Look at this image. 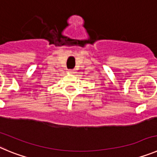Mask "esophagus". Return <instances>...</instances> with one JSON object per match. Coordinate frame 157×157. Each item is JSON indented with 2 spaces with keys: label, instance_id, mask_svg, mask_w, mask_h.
Instances as JSON below:
<instances>
[{
  "label": "esophagus",
  "instance_id": "1",
  "mask_svg": "<svg viewBox=\"0 0 157 157\" xmlns=\"http://www.w3.org/2000/svg\"><path fill=\"white\" fill-rule=\"evenodd\" d=\"M68 72L70 73V74H73V73H75V71L72 70V69H69Z\"/></svg>",
  "mask_w": 157,
  "mask_h": 157
}]
</instances>
